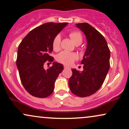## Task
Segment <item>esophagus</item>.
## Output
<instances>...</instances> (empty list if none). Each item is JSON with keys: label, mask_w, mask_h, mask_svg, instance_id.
Wrapping results in <instances>:
<instances>
[{"label": "esophagus", "mask_w": 129, "mask_h": 129, "mask_svg": "<svg viewBox=\"0 0 129 129\" xmlns=\"http://www.w3.org/2000/svg\"><path fill=\"white\" fill-rule=\"evenodd\" d=\"M64 69H70V68L69 67H67V66H64Z\"/></svg>", "instance_id": "34e87169"}]
</instances>
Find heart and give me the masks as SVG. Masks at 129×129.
<instances>
[{
    "mask_svg": "<svg viewBox=\"0 0 129 129\" xmlns=\"http://www.w3.org/2000/svg\"><path fill=\"white\" fill-rule=\"evenodd\" d=\"M69 36L74 44L76 43H80L81 44L82 41V37L80 32L77 31H73L71 32L69 34ZM60 35H57L52 43V47L54 50L58 51L60 48ZM77 58V55L73 53L67 52V51H63V52L59 53L56 56V59L60 63H63L64 65L69 66Z\"/></svg>",
    "mask_w": 129,
    "mask_h": 129,
    "instance_id": "heart-1",
    "label": "heart"
}]
</instances>
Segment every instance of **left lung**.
Instances as JSON below:
<instances>
[{
	"instance_id": "1",
	"label": "left lung",
	"mask_w": 129,
	"mask_h": 129,
	"mask_svg": "<svg viewBox=\"0 0 129 129\" xmlns=\"http://www.w3.org/2000/svg\"><path fill=\"white\" fill-rule=\"evenodd\" d=\"M86 36L87 46L81 63L82 71L72 69L69 80L71 91L79 97L94 94L103 85L110 67V50L104 37L87 23L76 24Z\"/></svg>"
}]
</instances>
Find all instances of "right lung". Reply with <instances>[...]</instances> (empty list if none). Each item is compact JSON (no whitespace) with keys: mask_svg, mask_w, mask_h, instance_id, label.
Here are the masks:
<instances>
[{"mask_svg":"<svg viewBox=\"0 0 129 129\" xmlns=\"http://www.w3.org/2000/svg\"><path fill=\"white\" fill-rule=\"evenodd\" d=\"M68 23H46L30 31L23 38L18 47L17 67L21 83L26 91L34 97L44 98L52 94L55 82L63 70V65L53 62L47 69L44 63L53 58L54 38Z\"/></svg>","mask_w":129,"mask_h":129,"instance_id":"1","label":"right lung"}]
</instances>
